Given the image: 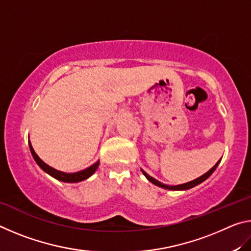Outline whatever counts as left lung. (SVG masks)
Listing matches in <instances>:
<instances>
[{
  "label": "left lung",
  "instance_id": "obj_1",
  "mask_svg": "<svg viewBox=\"0 0 251 251\" xmlns=\"http://www.w3.org/2000/svg\"><path fill=\"white\" fill-rule=\"evenodd\" d=\"M222 160V159H220ZM220 160L218 161L217 164L215 165L214 167H212L210 171H208L206 174H203L202 176H201V177H198L197 179H195V180H192V181H189V182H186V184H182V185H177V186H168V185H164V184H161V182H159L158 180H156L155 178H152V177H151L150 175H148L147 173H145L142 169V172H143V174L144 175L146 176V178L148 180H150L151 182H152V184H155V185H157V186H159V187H163V188H165V189H171V190H185V189H189V188H192V187H195V186H197L198 184H201V182H202L203 180H206L208 177H209L212 173L215 172V169L217 168V166H218V164L220 163Z\"/></svg>",
  "mask_w": 251,
  "mask_h": 251
}]
</instances>
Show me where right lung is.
<instances>
[{
	"instance_id": "1",
	"label": "right lung",
	"mask_w": 251,
	"mask_h": 251,
	"mask_svg": "<svg viewBox=\"0 0 251 251\" xmlns=\"http://www.w3.org/2000/svg\"><path fill=\"white\" fill-rule=\"evenodd\" d=\"M29 144V151H31V154L33 156L34 160L36 161L37 165L43 169L45 173H48L49 175H50L54 178H56L57 180H61V181H64V182H77V181H82L84 179H86L90 176H92L93 174L95 173V171L99 167V164L100 161H97L94 165H92L91 167H88L86 169H84V171H80L77 173H73V174H67V173H63V172H59L56 171V169H54L52 167H50L49 165H46L43 160H42L39 156L36 155V152L34 151L33 147L31 145V143Z\"/></svg>"
}]
</instances>
